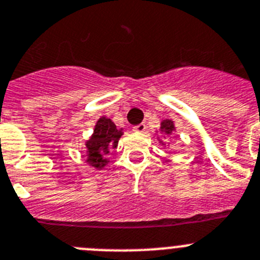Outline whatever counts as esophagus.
Here are the masks:
<instances>
[{
  "label": "esophagus",
  "mask_w": 260,
  "mask_h": 260,
  "mask_svg": "<svg viewBox=\"0 0 260 260\" xmlns=\"http://www.w3.org/2000/svg\"><path fill=\"white\" fill-rule=\"evenodd\" d=\"M133 131L138 133H144L145 131H146V124H145V123H141V124L136 125V127H133Z\"/></svg>",
  "instance_id": "34e87169"
}]
</instances>
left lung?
<instances>
[{
  "mask_svg": "<svg viewBox=\"0 0 260 260\" xmlns=\"http://www.w3.org/2000/svg\"><path fill=\"white\" fill-rule=\"evenodd\" d=\"M173 132H176V125H174V122L172 120V119H164V120H161L160 122V128H159V133L161 136H163V138L157 137L156 140L159 141V144H161L164 146L166 145V142L163 141L164 138L169 137V136L173 135ZM157 135V132H156Z\"/></svg>",
  "mask_w": 260,
  "mask_h": 260,
  "instance_id": "1",
  "label": "left lung"
}]
</instances>
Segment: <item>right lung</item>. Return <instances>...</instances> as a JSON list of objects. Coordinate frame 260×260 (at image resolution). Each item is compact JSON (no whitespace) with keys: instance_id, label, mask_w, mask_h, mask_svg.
I'll use <instances>...</instances> for the list:
<instances>
[{"instance_id":"obj_1","label":"right lung","mask_w":260,"mask_h":260,"mask_svg":"<svg viewBox=\"0 0 260 260\" xmlns=\"http://www.w3.org/2000/svg\"><path fill=\"white\" fill-rule=\"evenodd\" d=\"M123 128H118L111 119L101 116L96 122L93 133L86 141V163L92 168L101 171L110 159L108 157L111 150L118 147L119 138L122 137Z\"/></svg>"}]
</instances>
